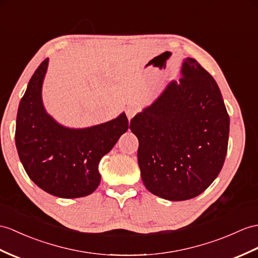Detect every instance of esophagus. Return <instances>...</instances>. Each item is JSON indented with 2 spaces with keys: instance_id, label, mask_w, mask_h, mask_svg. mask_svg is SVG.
I'll return each mask as SVG.
<instances>
[{
  "instance_id": "obj_1",
  "label": "esophagus",
  "mask_w": 258,
  "mask_h": 258,
  "mask_svg": "<svg viewBox=\"0 0 258 258\" xmlns=\"http://www.w3.org/2000/svg\"><path fill=\"white\" fill-rule=\"evenodd\" d=\"M137 111H138V107L136 105L128 106L127 109H125V114H127V117H128L129 120L137 114Z\"/></svg>"
}]
</instances>
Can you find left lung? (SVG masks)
<instances>
[{
    "label": "left lung",
    "mask_w": 258,
    "mask_h": 258,
    "mask_svg": "<svg viewBox=\"0 0 258 258\" xmlns=\"http://www.w3.org/2000/svg\"><path fill=\"white\" fill-rule=\"evenodd\" d=\"M139 140L138 164L147 189L171 202L204 192L221 171L230 118L217 82L185 58L180 78L131 119Z\"/></svg>",
    "instance_id": "1"
}]
</instances>
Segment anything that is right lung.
Wrapping results in <instances>:
<instances>
[{
    "instance_id": "obj_1",
    "label": "right lung",
    "mask_w": 258,
    "mask_h": 258,
    "mask_svg": "<svg viewBox=\"0 0 258 258\" xmlns=\"http://www.w3.org/2000/svg\"><path fill=\"white\" fill-rule=\"evenodd\" d=\"M48 64L47 58L35 71L18 106L17 153L29 178L42 190L68 199L89 196L100 183L99 161L128 130V118L122 111L91 127L61 124L42 102Z\"/></svg>"
}]
</instances>
